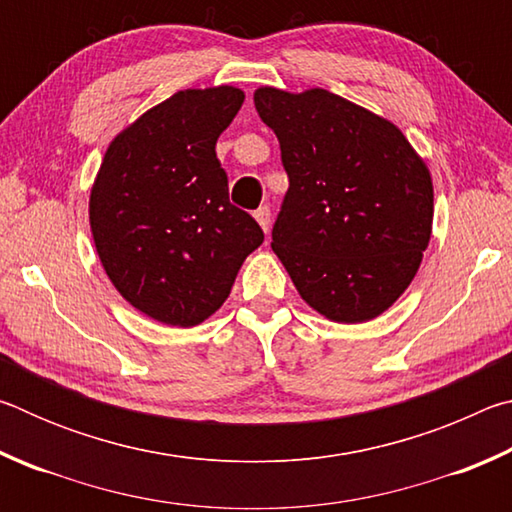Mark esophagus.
<instances>
[{"label":"esophagus","instance_id":"34e87169","mask_svg":"<svg viewBox=\"0 0 512 512\" xmlns=\"http://www.w3.org/2000/svg\"><path fill=\"white\" fill-rule=\"evenodd\" d=\"M255 219H257L259 225H262V230L268 232V228H271V210H268L266 205L257 207V210H255Z\"/></svg>","mask_w":512,"mask_h":512}]
</instances>
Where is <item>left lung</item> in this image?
<instances>
[{
  "instance_id": "left-lung-1",
  "label": "left lung",
  "mask_w": 512,
  "mask_h": 512,
  "mask_svg": "<svg viewBox=\"0 0 512 512\" xmlns=\"http://www.w3.org/2000/svg\"><path fill=\"white\" fill-rule=\"evenodd\" d=\"M255 108L289 176L275 255L302 300L329 320L379 316L409 287L429 246L427 164L391 121L327 90L259 88Z\"/></svg>"
}]
</instances>
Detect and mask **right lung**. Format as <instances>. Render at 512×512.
Returning a JSON list of instances; mask_svg holds the SVG:
<instances>
[{
  "label": "right lung",
  "instance_id": "add662e5",
  "mask_svg": "<svg viewBox=\"0 0 512 512\" xmlns=\"http://www.w3.org/2000/svg\"><path fill=\"white\" fill-rule=\"evenodd\" d=\"M244 103L221 85L180 90L108 146L90 194L94 246L115 289L164 325L203 323L264 232L230 203L216 140Z\"/></svg>",
  "mask_w": 512,
  "mask_h": 512
}]
</instances>
